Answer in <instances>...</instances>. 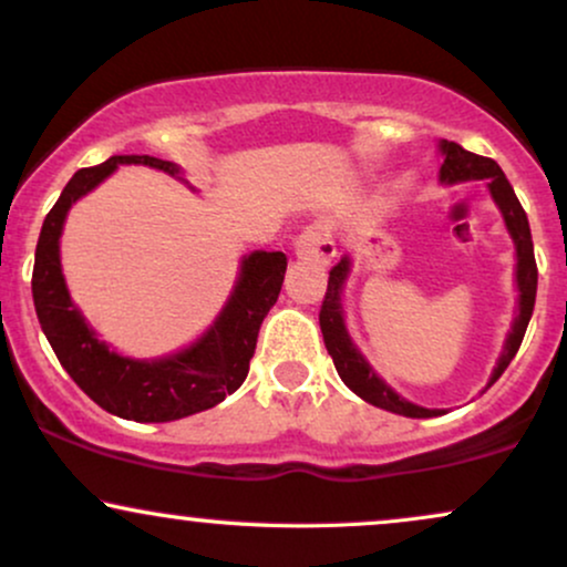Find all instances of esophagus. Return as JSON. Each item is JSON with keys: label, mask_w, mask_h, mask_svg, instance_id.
Masks as SVG:
<instances>
[{"label": "esophagus", "mask_w": 567, "mask_h": 567, "mask_svg": "<svg viewBox=\"0 0 567 567\" xmlns=\"http://www.w3.org/2000/svg\"><path fill=\"white\" fill-rule=\"evenodd\" d=\"M296 256L306 264L327 266L336 258V240H332L330 227L322 221L306 227L301 235L296 237Z\"/></svg>", "instance_id": "34e87169"}]
</instances>
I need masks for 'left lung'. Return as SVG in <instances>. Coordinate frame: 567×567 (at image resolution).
I'll return each mask as SVG.
<instances>
[{
    "mask_svg": "<svg viewBox=\"0 0 567 567\" xmlns=\"http://www.w3.org/2000/svg\"><path fill=\"white\" fill-rule=\"evenodd\" d=\"M439 153H441V172L439 179L441 184H460V182H475L486 179L488 195L494 200V206L499 208L504 227H507L509 240L515 245V288H517V306L513 324H509L507 338H504V346L499 351V359H496V367L491 370L488 385L491 388L496 380L502 378V372L507 370L509 361L515 359L517 349H520L525 327L530 322V313H534L536 303V258H534V240H530V227L528 216L520 206V200L515 197L513 184L507 182V176L496 161L483 158V155L467 153L465 147H460L456 142L439 140ZM351 256L346 254L340 261L330 269V282H327L324 303L322 311H319V327H322V338L327 346V353H330L332 361H336V370L346 385L351 388L359 399H364L367 404L385 409V412L401 414V417L412 420H427L439 417L443 409H427L414 404V401L404 399L401 393H395L391 385L374 372V367L367 361L364 353L359 351V346L353 343L349 324H346V309H343V288L346 279L351 275Z\"/></svg>",
    "mask_w": 567,
    "mask_h": 567,
    "instance_id": "8db88e82",
    "label": "left lung"
}]
</instances>
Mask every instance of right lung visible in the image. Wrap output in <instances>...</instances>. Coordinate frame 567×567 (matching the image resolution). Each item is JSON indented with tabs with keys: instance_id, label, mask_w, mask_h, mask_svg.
<instances>
[{
	"instance_id": "obj_1",
	"label": "right lung",
	"mask_w": 567,
	"mask_h": 567,
	"mask_svg": "<svg viewBox=\"0 0 567 567\" xmlns=\"http://www.w3.org/2000/svg\"><path fill=\"white\" fill-rule=\"evenodd\" d=\"M118 166L158 168L189 187L176 163L150 155H113L100 166L73 174L42 224L31 277L33 306L54 357L94 404L124 420L174 422L221 404L245 383L258 327L282 290L288 256L282 250H254L243 256L227 303L208 330L184 349L155 359L118 353L100 340L73 303L60 264V237L68 210Z\"/></svg>"
}]
</instances>
